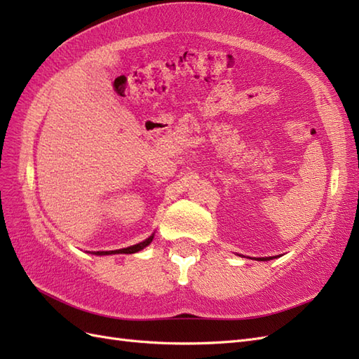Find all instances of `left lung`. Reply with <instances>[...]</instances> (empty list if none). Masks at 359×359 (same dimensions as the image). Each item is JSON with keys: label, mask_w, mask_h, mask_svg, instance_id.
Returning a JSON list of instances; mask_svg holds the SVG:
<instances>
[{"label": "left lung", "mask_w": 359, "mask_h": 359, "mask_svg": "<svg viewBox=\"0 0 359 359\" xmlns=\"http://www.w3.org/2000/svg\"><path fill=\"white\" fill-rule=\"evenodd\" d=\"M271 259V256H270V258H259L258 261H270Z\"/></svg>", "instance_id": "8db88e82"}]
</instances>
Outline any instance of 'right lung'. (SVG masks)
I'll use <instances>...</instances> for the list:
<instances>
[{
	"label": "right lung",
	"instance_id": "right-lung-1",
	"mask_svg": "<svg viewBox=\"0 0 359 359\" xmlns=\"http://www.w3.org/2000/svg\"><path fill=\"white\" fill-rule=\"evenodd\" d=\"M153 241V235L150 236V238H147L145 241H142V243H140V244H135V245H130V247H127V249H119V250H110V252H97L95 255H115V253H127V255H130V253H136V252H140V250H142L144 247H147L149 245L150 243Z\"/></svg>",
	"mask_w": 359,
	"mask_h": 359
}]
</instances>
